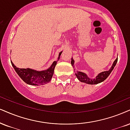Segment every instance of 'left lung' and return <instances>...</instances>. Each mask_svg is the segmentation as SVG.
<instances>
[{"instance_id":"1","label":"left lung","mask_w":130,"mask_h":130,"mask_svg":"<svg viewBox=\"0 0 130 130\" xmlns=\"http://www.w3.org/2000/svg\"><path fill=\"white\" fill-rule=\"evenodd\" d=\"M117 61H118V58L115 60L114 62L112 64L111 68L108 71H104L102 72L99 73L98 76H96L95 77V78L94 79H92V78H90L89 77H88V76L85 73L81 72H75V75L76 76V77L81 82L83 83H85L86 84H97L98 83H100L104 81L105 79H107V78L109 76L110 73L111 72L112 70H113V69L116 66ZM71 64L72 66L73 67L74 66V60H73V58H72V61H71Z\"/></svg>"}]
</instances>
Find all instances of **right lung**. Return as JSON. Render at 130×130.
<instances>
[{"label": "right lung", "instance_id": "obj_1", "mask_svg": "<svg viewBox=\"0 0 130 130\" xmlns=\"http://www.w3.org/2000/svg\"><path fill=\"white\" fill-rule=\"evenodd\" d=\"M62 51L60 52L58 59H60V57ZM57 61L53 62L52 65L47 70L42 71H37L31 69H20L17 68L11 61V64L15 70L17 74L25 83L32 86H40L48 83L52 79L54 74V69L57 64Z\"/></svg>", "mask_w": 130, "mask_h": 130}]
</instances>
